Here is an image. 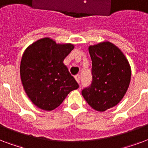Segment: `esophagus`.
<instances>
[{
	"label": "esophagus",
	"instance_id": "34e87169",
	"mask_svg": "<svg viewBox=\"0 0 148 148\" xmlns=\"http://www.w3.org/2000/svg\"><path fill=\"white\" fill-rule=\"evenodd\" d=\"M75 80L77 81L78 83H79V82H80V75H76L75 76Z\"/></svg>",
	"mask_w": 148,
	"mask_h": 148
}]
</instances>
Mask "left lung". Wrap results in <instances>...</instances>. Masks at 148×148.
Here are the masks:
<instances>
[{
  "instance_id": "obj_1",
  "label": "left lung",
  "mask_w": 148,
  "mask_h": 148,
  "mask_svg": "<svg viewBox=\"0 0 148 148\" xmlns=\"http://www.w3.org/2000/svg\"><path fill=\"white\" fill-rule=\"evenodd\" d=\"M92 82L82 90L88 104L103 112L119 103L127 90L131 70L123 52L110 42L89 47Z\"/></svg>"
}]
</instances>
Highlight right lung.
<instances>
[{
	"label": "right lung",
	"mask_w": 148,
	"mask_h": 148,
	"mask_svg": "<svg viewBox=\"0 0 148 148\" xmlns=\"http://www.w3.org/2000/svg\"><path fill=\"white\" fill-rule=\"evenodd\" d=\"M74 49L72 44H56L44 38L27 47L23 54L20 74L27 97L35 106L52 110L79 84L63 61Z\"/></svg>",
	"instance_id": "right-lung-1"
}]
</instances>
